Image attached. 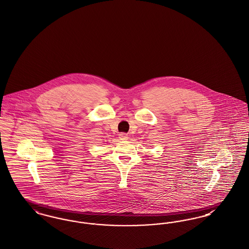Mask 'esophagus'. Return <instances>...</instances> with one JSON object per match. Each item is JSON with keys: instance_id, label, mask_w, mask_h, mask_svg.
<instances>
[{"instance_id": "34e87169", "label": "esophagus", "mask_w": 249, "mask_h": 249, "mask_svg": "<svg viewBox=\"0 0 249 249\" xmlns=\"http://www.w3.org/2000/svg\"><path fill=\"white\" fill-rule=\"evenodd\" d=\"M119 138H120V140H127L129 137H128V134H126V133H124V132H122V133H120Z\"/></svg>"}]
</instances>
